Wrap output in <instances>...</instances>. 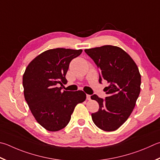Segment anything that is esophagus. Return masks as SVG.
Returning <instances> with one entry per match:
<instances>
[{
	"mask_svg": "<svg viewBox=\"0 0 160 160\" xmlns=\"http://www.w3.org/2000/svg\"><path fill=\"white\" fill-rule=\"evenodd\" d=\"M87 99L90 101L91 100V95H89V94H87Z\"/></svg>",
	"mask_w": 160,
	"mask_h": 160,
	"instance_id": "obj_1",
	"label": "esophagus"
}]
</instances>
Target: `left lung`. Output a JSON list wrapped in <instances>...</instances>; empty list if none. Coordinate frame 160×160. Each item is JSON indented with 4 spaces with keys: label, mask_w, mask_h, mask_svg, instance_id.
Wrapping results in <instances>:
<instances>
[{
    "label": "left lung",
    "mask_w": 160,
    "mask_h": 160,
    "mask_svg": "<svg viewBox=\"0 0 160 160\" xmlns=\"http://www.w3.org/2000/svg\"><path fill=\"white\" fill-rule=\"evenodd\" d=\"M99 69V82L109 84L104 88L105 99L94 94L99 108L92 114L98 128L106 132L118 129L128 119L141 91V75L136 63L120 48L104 45L85 50Z\"/></svg>",
    "instance_id": "left-lung-1"
}]
</instances>
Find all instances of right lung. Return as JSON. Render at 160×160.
I'll return each mask as SVG.
<instances>
[{"instance_id":"obj_1","label":"right lung","mask_w":160,"mask_h":160,"mask_svg":"<svg viewBox=\"0 0 160 160\" xmlns=\"http://www.w3.org/2000/svg\"><path fill=\"white\" fill-rule=\"evenodd\" d=\"M82 50L56 48L36 57L28 65L23 75L26 101L35 119L50 132L64 128L78 103L86 99L85 93L62 91L66 84L69 64Z\"/></svg>"}]
</instances>
